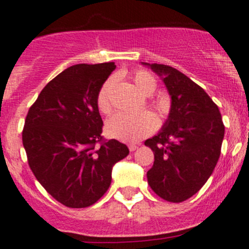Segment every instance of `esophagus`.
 <instances>
[{
	"instance_id": "34e87169",
	"label": "esophagus",
	"mask_w": 249,
	"mask_h": 249,
	"mask_svg": "<svg viewBox=\"0 0 249 249\" xmlns=\"http://www.w3.org/2000/svg\"><path fill=\"white\" fill-rule=\"evenodd\" d=\"M139 148V144H129V149L130 152H135V150Z\"/></svg>"
}]
</instances>
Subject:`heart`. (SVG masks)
Returning a JSON list of instances; mask_svg holds the SVG:
<instances>
[{
    "instance_id": "obj_1",
    "label": "heart",
    "mask_w": 249,
    "mask_h": 249,
    "mask_svg": "<svg viewBox=\"0 0 249 249\" xmlns=\"http://www.w3.org/2000/svg\"><path fill=\"white\" fill-rule=\"evenodd\" d=\"M132 80L141 91L144 95H150L157 89V82L149 72L144 70H137L132 73ZM114 79L108 78L100 88L96 96L97 108L104 114H108L113 108L112 105V89ZM153 105L158 109L164 112L166 110L167 99L165 96L154 97ZM158 126V119L149 110H143L140 113L120 112L109 118L106 124V132L109 137L123 141L127 143H135L142 140L155 131Z\"/></svg>"
}]
</instances>
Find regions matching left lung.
Here are the masks:
<instances>
[{"instance_id": "1", "label": "left lung", "mask_w": 249, "mask_h": 249, "mask_svg": "<svg viewBox=\"0 0 249 249\" xmlns=\"http://www.w3.org/2000/svg\"><path fill=\"white\" fill-rule=\"evenodd\" d=\"M144 65L162 77L172 100L162 130L144 142L154 153L148 184L161 199L182 202L212 175L225 127L219 108L200 85L167 65Z\"/></svg>"}]
</instances>
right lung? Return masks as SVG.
Instances as JSON below:
<instances>
[{
    "instance_id": "1",
    "label": "right lung",
    "mask_w": 249,
    "mask_h": 249,
    "mask_svg": "<svg viewBox=\"0 0 249 249\" xmlns=\"http://www.w3.org/2000/svg\"><path fill=\"white\" fill-rule=\"evenodd\" d=\"M114 62L69 67L43 88L22 129L27 162L42 187L70 208L94 205L108 190L112 167L129 154L117 140H105L96 106Z\"/></svg>"
}]
</instances>
